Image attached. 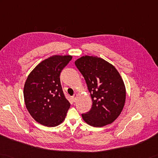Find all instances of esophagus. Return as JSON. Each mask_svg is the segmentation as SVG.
Returning <instances> with one entry per match:
<instances>
[{
  "instance_id": "1",
  "label": "esophagus",
  "mask_w": 158,
  "mask_h": 158,
  "mask_svg": "<svg viewBox=\"0 0 158 158\" xmlns=\"http://www.w3.org/2000/svg\"><path fill=\"white\" fill-rule=\"evenodd\" d=\"M77 94H75L74 95H73V101H75L76 100V98H77Z\"/></svg>"
}]
</instances>
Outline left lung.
I'll list each match as a JSON object with an SVG mask.
<instances>
[{
	"label": "left lung",
	"mask_w": 158,
	"mask_h": 158,
	"mask_svg": "<svg viewBox=\"0 0 158 158\" xmlns=\"http://www.w3.org/2000/svg\"><path fill=\"white\" fill-rule=\"evenodd\" d=\"M75 64L85 80L93 102L90 110L81 114L83 119L94 127L113 123L120 114L126 100L125 86L119 73L97 56H82Z\"/></svg>",
	"instance_id": "left-lung-1"
}]
</instances>
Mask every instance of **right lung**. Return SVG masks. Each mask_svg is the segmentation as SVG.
I'll return each mask as SVG.
<instances>
[{"instance_id": "1", "label": "right lung", "mask_w": 158, "mask_h": 158, "mask_svg": "<svg viewBox=\"0 0 158 158\" xmlns=\"http://www.w3.org/2000/svg\"><path fill=\"white\" fill-rule=\"evenodd\" d=\"M71 56L55 55L38 64L27 77L23 96L28 112L35 121L56 127L65 118L70 103L65 98L60 75Z\"/></svg>"}]
</instances>
